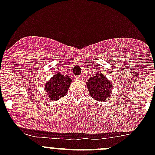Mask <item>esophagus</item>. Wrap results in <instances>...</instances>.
I'll return each instance as SVG.
<instances>
[{
	"label": "esophagus",
	"instance_id": "obj_1",
	"mask_svg": "<svg viewBox=\"0 0 155 155\" xmlns=\"http://www.w3.org/2000/svg\"><path fill=\"white\" fill-rule=\"evenodd\" d=\"M76 78L78 79V80H82V76H77Z\"/></svg>",
	"mask_w": 155,
	"mask_h": 155
}]
</instances>
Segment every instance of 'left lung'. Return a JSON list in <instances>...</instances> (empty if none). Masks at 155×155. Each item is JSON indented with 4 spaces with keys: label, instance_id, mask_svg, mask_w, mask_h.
Wrapping results in <instances>:
<instances>
[{
    "label": "left lung",
    "instance_id": "8db88e82",
    "mask_svg": "<svg viewBox=\"0 0 155 155\" xmlns=\"http://www.w3.org/2000/svg\"><path fill=\"white\" fill-rule=\"evenodd\" d=\"M86 85L91 97L96 101H107L112 93V82L103 73H99L91 77L86 82Z\"/></svg>",
    "mask_w": 155,
    "mask_h": 155
}]
</instances>
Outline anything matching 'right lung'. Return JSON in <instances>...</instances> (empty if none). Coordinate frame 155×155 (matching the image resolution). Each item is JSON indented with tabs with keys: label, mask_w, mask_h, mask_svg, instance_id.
<instances>
[{
	"label": "right lung",
	"mask_w": 155,
	"mask_h": 155,
	"mask_svg": "<svg viewBox=\"0 0 155 155\" xmlns=\"http://www.w3.org/2000/svg\"><path fill=\"white\" fill-rule=\"evenodd\" d=\"M71 82L72 79L69 76H64L61 73L54 75L44 87L49 100L56 101L65 96Z\"/></svg>",
	"instance_id": "1"
}]
</instances>
